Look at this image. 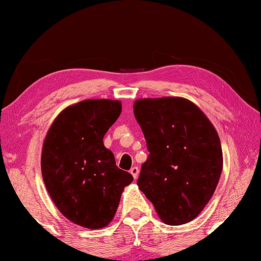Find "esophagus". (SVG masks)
<instances>
[{"mask_svg": "<svg viewBox=\"0 0 261 261\" xmlns=\"http://www.w3.org/2000/svg\"><path fill=\"white\" fill-rule=\"evenodd\" d=\"M130 172H131L132 176H134L135 179H137V178H138V174H139V169L137 168V166H134V168H131Z\"/></svg>", "mask_w": 261, "mask_h": 261, "instance_id": "1", "label": "esophagus"}]
</instances>
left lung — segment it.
Listing matches in <instances>:
<instances>
[{
  "mask_svg": "<svg viewBox=\"0 0 261 261\" xmlns=\"http://www.w3.org/2000/svg\"><path fill=\"white\" fill-rule=\"evenodd\" d=\"M149 157L137 185L168 225L193 220L211 199L223 170L217 130L182 97L142 98L134 104Z\"/></svg>",
  "mask_w": 261,
  "mask_h": 261,
  "instance_id": "obj_1",
  "label": "left lung"
}]
</instances>
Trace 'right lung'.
<instances>
[{"instance_id":"right-lung-1","label":"right lung","mask_w":261,"mask_h":261,"mask_svg":"<svg viewBox=\"0 0 261 261\" xmlns=\"http://www.w3.org/2000/svg\"><path fill=\"white\" fill-rule=\"evenodd\" d=\"M122 112L114 99H85L60 112L43 142L41 170L49 196L79 226L106 227L134 177L117 168L104 135Z\"/></svg>"}]
</instances>
